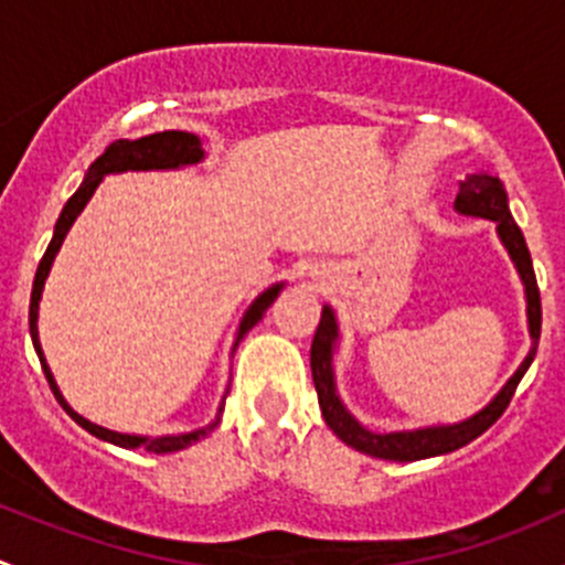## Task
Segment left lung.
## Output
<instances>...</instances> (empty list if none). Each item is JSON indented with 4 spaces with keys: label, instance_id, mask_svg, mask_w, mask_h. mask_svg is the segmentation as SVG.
<instances>
[{
    "label": "left lung",
    "instance_id": "obj_1",
    "mask_svg": "<svg viewBox=\"0 0 565 565\" xmlns=\"http://www.w3.org/2000/svg\"><path fill=\"white\" fill-rule=\"evenodd\" d=\"M454 207H457V213L461 215H476V218H489L498 224L500 241H503V246L509 248V256L514 259L522 284H525L527 328H530V341H533V347H530L522 366L514 372V377L500 388L498 396H494L481 413L472 415V418L459 420V424H451V426H426V429L377 435V431H369L366 426L358 424V420L347 413L344 404H341L339 393H335L333 350H335V339H339V324H335L333 309L324 306L322 317H319L315 341H311V377H315L319 407H322V418L324 424L333 429V435L339 437V440H344L347 446L355 448V451L369 454V457L391 459V461H415V459L440 457V454H451L457 451V448L467 446V443H472L478 435H483V431H487L489 426L505 413L516 385H520V380L525 377V372L535 358V347H539V335H541V295H539V284H535L527 243L525 237H522V230L516 226L514 215H511L509 196H505L503 182H500V177L489 172L467 174L465 180L459 182V193Z\"/></svg>",
    "mask_w": 565,
    "mask_h": 565
}]
</instances>
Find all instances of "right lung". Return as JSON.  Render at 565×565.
<instances>
[{
  "mask_svg": "<svg viewBox=\"0 0 565 565\" xmlns=\"http://www.w3.org/2000/svg\"><path fill=\"white\" fill-rule=\"evenodd\" d=\"M204 158V150H202V141H199V136L193 134H185V130H163V134H150V136H141V139H119L114 141V145H108L104 150V156L95 158V163L89 167L87 177H84V182L78 185V191L73 193L71 199H67V204L62 207L60 218H56V226H54V237H51L49 248H45L43 259H40L38 265V273H35V284H32V300H30V333H32V344H35V352L40 358V366H43L45 372V380H49L51 391H54L56 402L65 407V413L71 415L73 420H76L78 426H84V429L89 431V435L100 437V440L106 443H114V446L119 448H145V451H152V454H172V451H182V448L193 446V443L204 440V437L210 435V431L215 429V426L221 424V413H224V402H221L218 407V415H215L213 424H207L204 429H196V431H188V435H167V437H139V435H119V431H111V429H104V426L93 424V420H87L84 415H78L76 409H71V404L65 402V396H62L60 388H56L54 383V374H51L49 363H45L43 358V350H40V339H38V306H40V295H43V284L45 278H49V270H51V262H54L56 250H60L62 241H65L67 230L73 226V221L78 218V213L84 210V204L93 199L95 188L104 182L106 174H117V172H147V169H180V167H191V163H199ZM284 284H276V287L265 289V292L259 295V298L254 300V303L248 306V311L243 315L241 319V328H237V339H235V347L241 344L243 335L248 333L250 328H254L256 322H259L262 317H265V311L270 309L273 300L278 298V292H281ZM230 393V391H226ZM226 398V396H224Z\"/></svg>",
  "mask_w": 565,
  "mask_h": 565,
  "instance_id": "1",
  "label": "right lung"
}]
</instances>
